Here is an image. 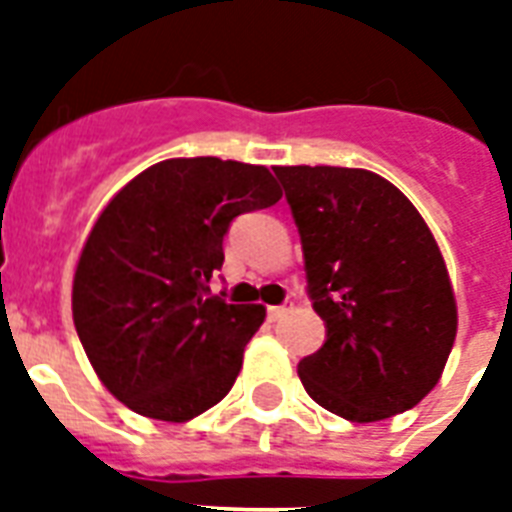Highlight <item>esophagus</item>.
I'll use <instances>...</instances> for the list:
<instances>
[{"label": "esophagus", "mask_w": 512, "mask_h": 512, "mask_svg": "<svg viewBox=\"0 0 512 512\" xmlns=\"http://www.w3.org/2000/svg\"><path fill=\"white\" fill-rule=\"evenodd\" d=\"M292 308H295V305H292V303L273 305V308H268V319H271V321H281V319H284V316H289V313H292Z\"/></svg>", "instance_id": "34e87169"}]
</instances>
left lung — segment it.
Masks as SVG:
<instances>
[{"instance_id":"left-lung-1","label":"left lung","mask_w":512,"mask_h":512,"mask_svg":"<svg viewBox=\"0 0 512 512\" xmlns=\"http://www.w3.org/2000/svg\"><path fill=\"white\" fill-rule=\"evenodd\" d=\"M327 340L297 364L308 396L350 422L406 412L441 380L457 337L444 257L414 204L350 167H276Z\"/></svg>"}]
</instances>
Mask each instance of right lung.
Segmentation results:
<instances>
[{"instance_id":"1","label":"right lung","mask_w":512,"mask_h":512,"mask_svg":"<svg viewBox=\"0 0 512 512\" xmlns=\"http://www.w3.org/2000/svg\"><path fill=\"white\" fill-rule=\"evenodd\" d=\"M265 167L167 159L132 177L92 225L71 311L100 382L132 412L188 422L223 401L263 305L209 295L233 217L276 204Z\"/></svg>"}]
</instances>
